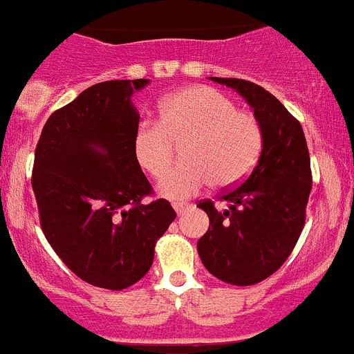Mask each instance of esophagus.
I'll return each instance as SVG.
<instances>
[{
    "label": "esophagus",
    "mask_w": 354,
    "mask_h": 354,
    "mask_svg": "<svg viewBox=\"0 0 354 354\" xmlns=\"http://www.w3.org/2000/svg\"><path fill=\"white\" fill-rule=\"evenodd\" d=\"M173 208L176 209V213H183L189 208H192V205H190V203H183V201H180V203H173Z\"/></svg>",
    "instance_id": "34e87169"
}]
</instances>
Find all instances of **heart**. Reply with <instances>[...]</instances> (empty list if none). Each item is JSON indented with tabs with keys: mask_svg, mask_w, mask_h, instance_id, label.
Listing matches in <instances>:
<instances>
[{
	"mask_svg": "<svg viewBox=\"0 0 354 354\" xmlns=\"http://www.w3.org/2000/svg\"><path fill=\"white\" fill-rule=\"evenodd\" d=\"M183 141L185 162L162 180L160 192L183 199L213 183L231 187L257 164L264 130L254 113L209 86H190L167 95L160 104V122L142 118L132 136L133 157L149 176L162 178L173 165Z\"/></svg>",
	"mask_w": 354,
	"mask_h": 354,
	"instance_id": "heart-1",
	"label": "heart"
}]
</instances>
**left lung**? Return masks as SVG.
<instances>
[{
  "label": "left lung",
  "instance_id": "8db88e82",
  "mask_svg": "<svg viewBox=\"0 0 354 354\" xmlns=\"http://www.w3.org/2000/svg\"><path fill=\"white\" fill-rule=\"evenodd\" d=\"M234 88L250 104L264 130V146L254 169L218 199L197 203L209 218L197 252L209 273L232 286L268 279L291 256L305 225L312 189L310 157L300 122L270 91L250 81L212 77Z\"/></svg>",
  "mask_w": 354,
  "mask_h": 354
}]
</instances>
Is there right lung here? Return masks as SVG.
Segmentation results:
<instances>
[{
  "instance_id": "right-lung-1",
  "label": "right lung",
  "mask_w": 354,
  "mask_h": 354,
  "mask_svg": "<svg viewBox=\"0 0 354 354\" xmlns=\"http://www.w3.org/2000/svg\"><path fill=\"white\" fill-rule=\"evenodd\" d=\"M149 79L106 81L54 111L35 149L31 187L40 227L79 279L111 291L148 273L158 238L176 218L132 151L139 114L130 97Z\"/></svg>"
}]
</instances>
